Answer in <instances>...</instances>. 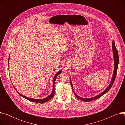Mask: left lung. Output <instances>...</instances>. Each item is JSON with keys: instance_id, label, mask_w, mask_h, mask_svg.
<instances>
[{"instance_id": "obj_1", "label": "left lung", "mask_w": 125, "mask_h": 125, "mask_svg": "<svg viewBox=\"0 0 125 125\" xmlns=\"http://www.w3.org/2000/svg\"><path fill=\"white\" fill-rule=\"evenodd\" d=\"M112 48H113V54H114V73H113V77L112 78H111V81L110 83H109V86L107 87V88L103 92H102L101 93H100V94H99L98 95H97L94 97L92 98H82L80 96H78V95H77L74 92V91H73V83L71 82V81L70 80V83H71V88H72V90H73V92L74 93V95L78 98V99H80L81 100H82L83 101H85V102H89L91 101L92 100H94L95 99H98L99 97H100L101 96H103L104 94H105V93H106L110 89V88H111V87L113 86V84L115 82V78L116 75V73H117V67H118V64H119V55H118V52L117 50H116V48L115 47V41L114 40H113V42H112Z\"/></svg>"}]
</instances>
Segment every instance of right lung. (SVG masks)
Wrapping results in <instances>:
<instances>
[{
	"label": "right lung",
	"instance_id": "right-lung-1",
	"mask_svg": "<svg viewBox=\"0 0 125 125\" xmlns=\"http://www.w3.org/2000/svg\"><path fill=\"white\" fill-rule=\"evenodd\" d=\"M9 60H10V57H9V61H8V64H9ZM62 73V71L61 70H60L58 72H57V73L55 74V75L54 76V77L53 78V80H52V92L51 93V94L48 97H47L45 98H43V99H34V98H29V97H26L25 96H23V95L21 94L19 92H18V91L15 89V87L14 86V85H13V86H14V88L15 89L16 91H17V92L22 97H23V98H25V99H26L28 100H29L30 101H32V102H36V103H44L48 101L49 100H50V99H51L53 97L54 95V94H55V87H54V85H55V81H56V77L59 75L61 73Z\"/></svg>",
	"mask_w": 125,
	"mask_h": 125
}]
</instances>
